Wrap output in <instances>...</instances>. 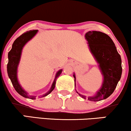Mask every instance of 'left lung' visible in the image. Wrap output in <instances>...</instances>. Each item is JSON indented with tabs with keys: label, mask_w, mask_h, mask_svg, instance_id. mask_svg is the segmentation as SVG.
Returning a JSON list of instances; mask_svg holds the SVG:
<instances>
[{
	"label": "left lung",
	"mask_w": 131,
	"mask_h": 131,
	"mask_svg": "<svg viewBox=\"0 0 131 131\" xmlns=\"http://www.w3.org/2000/svg\"><path fill=\"white\" fill-rule=\"evenodd\" d=\"M85 39L88 42L90 51L99 63L103 82L95 95L86 97L77 92L83 99L98 102L107 99L115 90L122 76V59L112 40L105 33L88 31L86 33ZM73 76L75 86V74Z\"/></svg>",
	"instance_id": "8db88e82"
}]
</instances>
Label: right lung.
Returning <instances> with one entry per match:
<instances>
[{
  "mask_svg": "<svg viewBox=\"0 0 131 131\" xmlns=\"http://www.w3.org/2000/svg\"><path fill=\"white\" fill-rule=\"evenodd\" d=\"M37 30H32L29 31L27 32L22 34L20 36L17 38L13 43L12 45V48L8 52V63L7 64V72L8 75L11 81L13 86H14L15 90L19 93L20 95L23 96L25 98L30 99H36L35 96L28 95V93L26 92L24 89L21 88L20 85L19 84V81L17 79V67L19 65L20 59L21 51H22L23 48L26 43L29 40L32 39L34 36L36 35V33L37 32ZM62 72V69H60L57 72L56 75L55 79H54L52 85L51 86V89L43 95L41 97H45L50 94L52 91L54 90L55 88L56 79L60 75Z\"/></svg>",
  "mask_w": 131,
  "mask_h": 131,
  "instance_id": "obj_1",
  "label": "right lung"
}]
</instances>
